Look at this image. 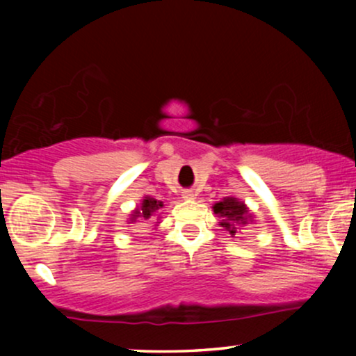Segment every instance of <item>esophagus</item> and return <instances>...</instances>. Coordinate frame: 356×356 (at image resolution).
<instances>
[{
  "instance_id": "34e87169",
  "label": "esophagus",
  "mask_w": 356,
  "mask_h": 356,
  "mask_svg": "<svg viewBox=\"0 0 356 356\" xmlns=\"http://www.w3.org/2000/svg\"><path fill=\"white\" fill-rule=\"evenodd\" d=\"M183 197L188 199V201H191V199H194V194H193V191H184Z\"/></svg>"
}]
</instances>
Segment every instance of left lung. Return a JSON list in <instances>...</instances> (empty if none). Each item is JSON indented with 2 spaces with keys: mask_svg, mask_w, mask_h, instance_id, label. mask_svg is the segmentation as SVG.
<instances>
[{
  "mask_svg": "<svg viewBox=\"0 0 356 356\" xmlns=\"http://www.w3.org/2000/svg\"><path fill=\"white\" fill-rule=\"evenodd\" d=\"M212 211L220 218L218 225L230 233L232 238L240 235L243 227L248 223H254V216L250 212V207L235 196L223 197L222 201L213 204Z\"/></svg>",
  "mask_w": 356,
  "mask_h": 356,
  "instance_id": "left-lung-1",
  "label": "left lung"
}]
</instances>
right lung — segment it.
<instances>
[{
    "instance_id": "right-lung-1",
    "label": "right lung",
    "mask_w": 356,
    "mask_h": 356,
    "mask_svg": "<svg viewBox=\"0 0 356 356\" xmlns=\"http://www.w3.org/2000/svg\"><path fill=\"white\" fill-rule=\"evenodd\" d=\"M163 207V202L162 201H157V199L152 197V196H144L143 201H140L139 206H136V209L133 212L129 213V218H128V223H136V222H145V220H152L155 218V223H160V209ZM155 225V227H157Z\"/></svg>"
}]
</instances>
